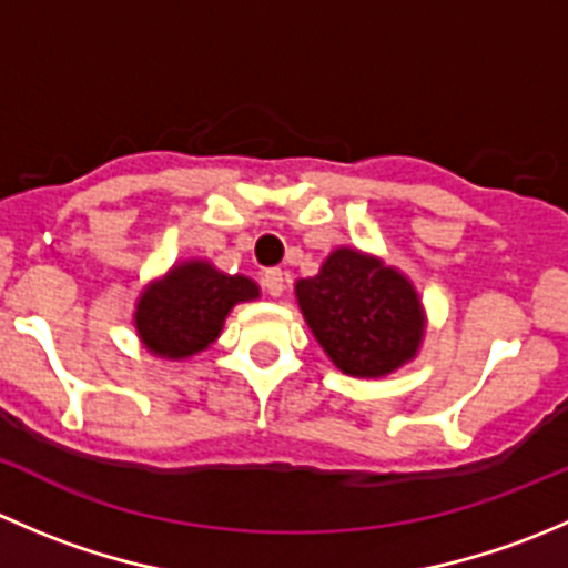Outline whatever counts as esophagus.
Here are the masks:
<instances>
[{"instance_id": "1", "label": "esophagus", "mask_w": 568, "mask_h": 568, "mask_svg": "<svg viewBox=\"0 0 568 568\" xmlns=\"http://www.w3.org/2000/svg\"><path fill=\"white\" fill-rule=\"evenodd\" d=\"M263 288H266L268 296L277 300V296L283 294V272H280V268H266V272H263Z\"/></svg>"}]
</instances>
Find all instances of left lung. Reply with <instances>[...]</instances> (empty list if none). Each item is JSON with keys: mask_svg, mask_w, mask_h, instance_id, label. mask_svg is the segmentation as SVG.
Listing matches in <instances>:
<instances>
[{"mask_svg": "<svg viewBox=\"0 0 568 568\" xmlns=\"http://www.w3.org/2000/svg\"><path fill=\"white\" fill-rule=\"evenodd\" d=\"M294 294L318 346L346 376H390L420 352L426 337L420 294L379 255L332 250L318 274L296 280Z\"/></svg>", "mask_w": 568, "mask_h": 568, "instance_id": "obj_1", "label": "left lung"}]
</instances>
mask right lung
I'll use <instances>...</instances> for the list:
<instances>
[{
    "mask_svg": "<svg viewBox=\"0 0 568 568\" xmlns=\"http://www.w3.org/2000/svg\"><path fill=\"white\" fill-rule=\"evenodd\" d=\"M261 296L255 280L225 274L203 257L178 261L151 280L134 305V329L145 352L162 359H189L220 337L239 302Z\"/></svg>",
    "mask_w": 568,
    "mask_h": 568,
    "instance_id": "obj_1",
    "label": "right lung"
}]
</instances>
